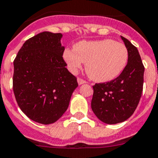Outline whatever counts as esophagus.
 Here are the masks:
<instances>
[{"label": "esophagus", "mask_w": 158, "mask_h": 158, "mask_svg": "<svg viewBox=\"0 0 158 158\" xmlns=\"http://www.w3.org/2000/svg\"><path fill=\"white\" fill-rule=\"evenodd\" d=\"M77 81H78V83H79V85H82V84H84V83H87V82H86L85 80H83V79H80V78H78V79H77Z\"/></svg>", "instance_id": "1"}]
</instances>
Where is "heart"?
Segmentation results:
<instances>
[{
    "mask_svg": "<svg viewBox=\"0 0 158 158\" xmlns=\"http://www.w3.org/2000/svg\"><path fill=\"white\" fill-rule=\"evenodd\" d=\"M63 58L72 72L80 69L83 62L92 80L106 83L123 71L127 64L128 51L123 44L111 39L82 40L75 44L74 50H65Z\"/></svg>",
    "mask_w": 158,
    "mask_h": 158,
    "instance_id": "heart-1",
    "label": "heart"
}]
</instances>
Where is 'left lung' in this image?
I'll return each mask as SVG.
<instances>
[{
  "label": "left lung",
  "instance_id": "obj_1",
  "mask_svg": "<svg viewBox=\"0 0 158 158\" xmlns=\"http://www.w3.org/2000/svg\"><path fill=\"white\" fill-rule=\"evenodd\" d=\"M128 51V61L121 75L108 83L93 86L92 110L99 120L117 124L128 119L136 109L143 91L144 67L139 51L121 36Z\"/></svg>",
  "mask_w": 158,
  "mask_h": 158
}]
</instances>
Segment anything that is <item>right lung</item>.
<instances>
[{
	"mask_svg": "<svg viewBox=\"0 0 158 158\" xmlns=\"http://www.w3.org/2000/svg\"><path fill=\"white\" fill-rule=\"evenodd\" d=\"M61 38V33H39L23 44L14 61L17 103L29 118L45 125L63 115L78 87L62 58Z\"/></svg>",
	"mask_w": 158,
	"mask_h": 158,
	"instance_id": "add662e5",
	"label": "right lung"
}]
</instances>
